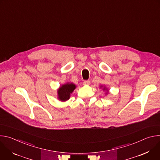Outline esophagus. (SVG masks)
<instances>
[{
    "label": "esophagus",
    "mask_w": 160,
    "mask_h": 160,
    "mask_svg": "<svg viewBox=\"0 0 160 160\" xmlns=\"http://www.w3.org/2000/svg\"><path fill=\"white\" fill-rule=\"evenodd\" d=\"M90 80H85L83 82V85H90Z\"/></svg>",
    "instance_id": "obj_1"
}]
</instances>
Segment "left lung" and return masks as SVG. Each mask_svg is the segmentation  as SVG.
<instances>
[{
  "instance_id": "obj_1",
  "label": "left lung",
  "mask_w": 160,
  "mask_h": 160,
  "mask_svg": "<svg viewBox=\"0 0 160 160\" xmlns=\"http://www.w3.org/2000/svg\"><path fill=\"white\" fill-rule=\"evenodd\" d=\"M104 89H105V88H104Z\"/></svg>"
}]
</instances>
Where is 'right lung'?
<instances>
[{"instance_id":"right-lung-1","label":"right lung","mask_w":160,"mask_h":160,"mask_svg":"<svg viewBox=\"0 0 160 160\" xmlns=\"http://www.w3.org/2000/svg\"><path fill=\"white\" fill-rule=\"evenodd\" d=\"M76 88V86L73 83H66L62 85L58 90V98L60 101H66L70 99V94Z\"/></svg>"}]
</instances>
